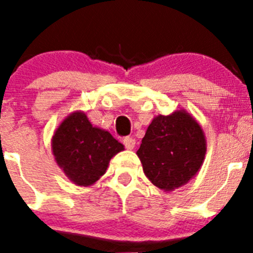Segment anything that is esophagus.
<instances>
[{"label":"esophagus","mask_w":253,"mask_h":253,"mask_svg":"<svg viewBox=\"0 0 253 253\" xmlns=\"http://www.w3.org/2000/svg\"><path fill=\"white\" fill-rule=\"evenodd\" d=\"M123 143H124L125 148L129 149V151H130V149H133L134 147H135V139H133V138H130V137L124 138Z\"/></svg>","instance_id":"esophagus-1"}]
</instances>
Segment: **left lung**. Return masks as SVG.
Returning a JSON list of instances; mask_svg holds the SVG:
<instances>
[{
	"label": "left lung",
	"mask_w": 253,
	"mask_h": 253,
	"mask_svg": "<svg viewBox=\"0 0 253 253\" xmlns=\"http://www.w3.org/2000/svg\"><path fill=\"white\" fill-rule=\"evenodd\" d=\"M205 153L202 125L184 109L153 118L137 151L144 175L163 191H173L195 177Z\"/></svg>",
	"instance_id": "1"
}]
</instances>
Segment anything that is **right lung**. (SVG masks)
Here are the masks:
<instances>
[{
	"label": "right lung",
	"mask_w": 253,
	"mask_h": 253,
	"mask_svg": "<svg viewBox=\"0 0 253 253\" xmlns=\"http://www.w3.org/2000/svg\"><path fill=\"white\" fill-rule=\"evenodd\" d=\"M122 151V143L105 129L93 126L81 110L64 118L51 137L55 162L77 186H91L99 181L111 158Z\"/></svg>",
	"instance_id": "1"
}]
</instances>
